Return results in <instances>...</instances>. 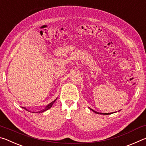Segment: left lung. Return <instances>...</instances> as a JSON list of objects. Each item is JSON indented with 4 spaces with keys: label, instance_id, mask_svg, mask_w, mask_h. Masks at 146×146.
Here are the masks:
<instances>
[{
    "label": "left lung",
    "instance_id": "left-lung-1",
    "mask_svg": "<svg viewBox=\"0 0 146 146\" xmlns=\"http://www.w3.org/2000/svg\"><path fill=\"white\" fill-rule=\"evenodd\" d=\"M90 110H92L93 111H94L95 113H97V114H102V115H110V114H111V113H98V112L95 111H94L93 110H92V109H91V108H90Z\"/></svg>",
    "mask_w": 146,
    "mask_h": 146
}]
</instances>
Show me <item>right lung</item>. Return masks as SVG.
I'll return each mask as SVG.
<instances>
[{
	"instance_id": "right-lung-1",
	"label": "right lung",
	"mask_w": 146,
	"mask_h": 146,
	"mask_svg": "<svg viewBox=\"0 0 146 146\" xmlns=\"http://www.w3.org/2000/svg\"><path fill=\"white\" fill-rule=\"evenodd\" d=\"M56 99L55 100H54V101H53V102H51V103H50V104H48V106H46V107L45 108H44V110H41V111H38V113H42V112H44V111H46V110H49V108H51V106H52V105L54 103H55V101H56ZM24 109H25V108H24Z\"/></svg>"
}]
</instances>
